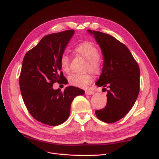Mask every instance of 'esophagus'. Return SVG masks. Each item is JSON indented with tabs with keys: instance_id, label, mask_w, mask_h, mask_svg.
<instances>
[{
	"instance_id": "obj_1",
	"label": "esophagus",
	"mask_w": 159,
	"mask_h": 159,
	"mask_svg": "<svg viewBox=\"0 0 159 159\" xmlns=\"http://www.w3.org/2000/svg\"><path fill=\"white\" fill-rule=\"evenodd\" d=\"M85 95H90L93 94V91H91V90H85Z\"/></svg>"
}]
</instances>
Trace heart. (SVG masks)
<instances>
[{"label":"heart","mask_w":159,"mask_h":159,"mask_svg":"<svg viewBox=\"0 0 159 159\" xmlns=\"http://www.w3.org/2000/svg\"><path fill=\"white\" fill-rule=\"evenodd\" d=\"M75 52L85 60H87L86 70H89L94 74H98L102 69V61L99 57V52L93 43L84 42L75 47ZM61 70L65 73L70 71V58L66 54H63L60 60ZM69 83L75 87L85 88L93 81V77L90 74H73L69 77Z\"/></svg>","instance_id":"1"}]
</instances>
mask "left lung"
Segmentation results:
<instances>
[{
  "label": "left lung",
  "mask_w": 159,
  "mask_h": 159,
  "mask_svg": "<svg viewBox=\"0 0 159 159\" xmlns=\"http://www.w3.org/2000/svg\"><path fill=\"white\" fill-rule=\"evenodd\" d=\"M88 32L93 35L103 57L102 73L95 84L109 88L107 106L96 110L95 115L103 122L115 123L125 116L136 102L140 70L128 48L116 38L98 31Z\"/></svg>",
  "instance_id": "left-lung-1"
}]
</instances>
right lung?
<instances>
[{"label":"right lung","mask_w":159,"mask_h":159,"mask_svg":"<svg viewBox=\"0 0 159 159\" xmlns=\"http://www.w3.org/2000/svg\"><path fill=\"white\" fill-rule=\"evenodd\" d=\"M74 32L69 30L45 36L23 59L19 78L23 101L32 116L48 125L64 123L70 116L72 101L85 93L74 86L64 91L52 88L56 82L67 84L60 60Z\"/></svg>","instance_id":"add662e5"}]
</instances>
